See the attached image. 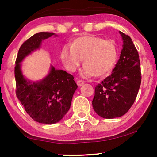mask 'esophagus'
Wrapping results in <instances>:
<instances>
[{
  "label": "esophagus",
  "instance_id": "1",
  "mask_svg": "<svg viewBox=\"0 0 157 157\" xmlns=\"http://www.w3.org/2000/svg\"><path fill=\"white\" fill-rule=\"evenodd\" d=\"M76 83H77V85H78V86L80 87V86H81L83 85L84 82H83L82 80H77Z\"/></svg>",
  "mask_w": 157,
  "mask_h": 157
}]
</instances>
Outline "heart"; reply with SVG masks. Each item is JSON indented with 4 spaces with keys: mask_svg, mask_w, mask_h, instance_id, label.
Here are the masks:
<instances>
[{
    "mask_svg": "<svg viewBox=\"0 0 157 157\" xmlns=\"http://www.w3.org/2000/svg\"><path fill=\"white\" fill-rule=\"evenodd\" d=\"M118 51L114 42L94 36H86L75 39L71 49L63 47L62 61L70 71H76L83 60L84 76H102L109 73L117 60Z\"/></svg>",
    "mask_w": 157,
    "mask_h": 157,
    "instance_id": "1",
    "label": "heart"
}]
</instances>
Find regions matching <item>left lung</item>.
<instances>
[{"mask_svg":"<svg viewBox=\"0 0 157 157\" xmlns=\"http://www.w3.org/2000/svg\"><path fill=\"white\" fill-rule=\"evenodd\" d=\"M123 39L120 58L107 76L95 87L92 101L94 111L104 119H113L125 114L136 100L141 85L139 56L129 36L119 31Z\"/></svg>","mask_w":157,"mask_h":157,"instance_id":"obj_1","label":"left lung"}]
</instances>
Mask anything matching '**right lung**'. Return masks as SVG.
<instances>
[{
	"mask_svg": "<svg viewBox=\"0 0 157 157\" xmlns=\"http://www.w3.org/2000/svg\"><path fill=\"white\" fill-rule=\"evenodd\" d=\"M53 36L56 35L40 32L25 40L19 48L15 66L17 98L34 121L46 124L57 123L63 119L69 110L78 86L71 74L55 69L53 66L44 79L32 82L23 76L21 62L32 51L39 48L42 40Z\"/></svg>",
	"mask_w": 157,
	"mask_h": 157,
	"instance_id": "right-lung-1",
	"label": "right lung"
}]
</instances>
